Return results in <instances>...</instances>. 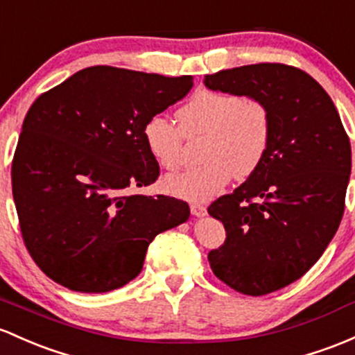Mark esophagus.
Returning a JSON list of instances; mask_svg holds the SVG:
<instances>
[{
    "mask_svg": "<svg viewBox=\"0 0 355 355\" xmlns=\"http://www.w3.org/2000/svg\"><path fill=\"white\" fill-rule=\"evenodd\" d=\"M189 208H191V213L194 216H205V215H207V208H205L203 205L193 203Z\"/></svg>",
    "mask_w": 355,
    "mask_h": 355,
    "instance_id": "34e87169",
    "label": "esophagus"
}]
</instances>
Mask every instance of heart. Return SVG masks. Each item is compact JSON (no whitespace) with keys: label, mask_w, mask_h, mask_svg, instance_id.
Returning a JSON list of instances; mask_svg holds the SVG:
<instances>
[{"label":"heart","mask_w":355,"mask_h":355,"mask_svg":"<svg viewBox=\"0 0 355 355\" xmlns=\"http://www.w3.org/2000/svg\"><path fill=\"white\" fill-rule=\"evenodd\" d=\"M179 127L154 115L142 128L147 152L162 169L176 171L182 162L184 137L207 135L203 166L164 179L174 196L208 201L220 194L232 178L254 176L270 146V116L261 101L225 91L201 89L178 112Z\"/></svg>","instance_id":"obj_1"}]
</instances>
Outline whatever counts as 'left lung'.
<instances>
[{"label":"left lung","mask_w":355,"mask_h":355,"mask_svg":"<svg viewBox=\"0 0 355 355\" xmlns=\"http://www.w3.org/2000/svg\"><path fill=\"white\" fill-rule=\"evenodd\" d=\"M205 86L269 112L261 169L208 208L227 230L208 254L215 276L243 295H268L300 279L334 239L352 167L349 137L327 91L298 67L252 64L205 76Z\"/></svg>","instance_id":"obj_1"}]
</instances>
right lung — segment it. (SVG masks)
Returning <instances> with one entry per match:
<instances>
[{
  "label": "right lung",
  "mask_w": 355,
  "mask_h": 355,
  "mask_svg": "<svg viewBox=\"0 0 355 355\" xmlns=\"http://www.w3.org/2000/svg\"><path fill=\"white\" fill-rule=\"evenodd\" d=\"M191 87V76L93 66L30 106L11 186L26 249L52 281L79 293L121 288L140 274L155 235L189 218L186 201L127 189L159 176L146 121Z\"/></svg>",
  "instance_id": "add662e5"
}]
</instances>
